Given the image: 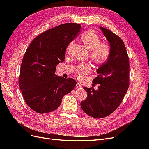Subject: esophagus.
Segmentation results:
<instances>
[{"label": "esophagus", "mask_w": 149, "mask_h": 149, "mask_svg": "<svg viewBox=\"0 0 149 149\" xmlns=\"http://www.w3.org/2000/svg\"><path fill=\"white\" fill-rule=\"evenodd\" d=\"M76 88H82L81 84L80 83H76Z\"/></svg>", "instance_id": "34e87169"}]
</instances>
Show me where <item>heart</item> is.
Wrapping results in <instances>:
<instances>
[{
    "instance_id": "heart-1",
    "label": "heart",
    "mask_w": 149,
    "mask_h": 149,
    "mask_svg": "<svg viewBox=\"0 0 149 149\" xmlns=\"http://www.w3.org/2000/svg\"><path fill=\"white\" fill-rule=\"evenodd\" d=\"M84 47L89 50V58L95 65H101L109 58L111 47L106 42H101V38L94 31L89 30L81 37ZM91 66L88 63H83L76 66L75 74L78 78H83L90 71Z\"/></svg>"
}]
</instances>
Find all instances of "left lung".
I'll return each instance as SVG.
<instances>
[{
	"instance_id": "left-lung-1",
	"label": "left lung",
	"mask_w": 149,
	"mask_h": 149,
	"mask_svg": "<svg viewBox=\"0 0 149 149\" xmlns=\"http://www.w3.org/2000/svg\"><path fill=\"white\" fill-rule=\"evenodd\" d=\"M100 29L110 44V55L99 67L98 75L93 80L94 84H100L98 89L84 87L88 97L81 102L83 111L94 118L112 114L123 101L129 86V60L123 41L111 30Z\"/></svg>"
}]
</instances>
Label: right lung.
<instances>
[{
    "label": "right lung",
    "mask_w": 149,
    "mask_h": 149,
    "mask_svg": "<svg viewBox=\"0 0 149 149\" xmlns=\"http://www.w3.org/2000/svg\"><path fill=\"white\" fill-rule=\"evenodd\" d=\"M80 24L66 23L46 30L35 37L24 54L19 84L29 107L39 114L56 110L63 97L76 84L72 78L55 74L56 67L64 61L66 47L77 37Z\"/></svg>",
    "instance_id": "obj_1"
}]
</instances>
